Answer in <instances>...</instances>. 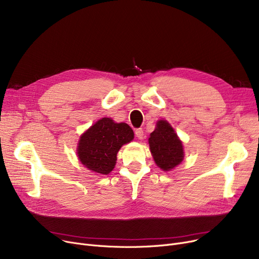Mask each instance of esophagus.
<instances>
[{
	"label": "esophagus",
	"mask_w": 259,
	"mask_h": 259,
	"mask_svg": "<svg viewBox=\"0 0 259 259\" xmlns=\"http://www.w3.org/2000/svg\"><path fill=\"white\" fill-rule=\"evenodd\" d=\"M135 137H137L139 140H143L144 139V130L142 128L135 130Z\"/></svg>",
	"instance_id": "1"
}]
</instances>
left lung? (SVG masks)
Segmentation results:
<instances>
[{
  "label": "left lung",
  "instance_id": "8db88e82",
  "mask_svg": "<svg viewBox=\"0 0 259 259\" xmlns=\"http://www.w3.org/2000/svg\"><path fill=\"white\" fill-rule=\"evenodd\" d=\"M148 141L155 164L161 170L170 171L183 161V143L167 120L156 122L155 130Z\"/></svg>",
  "mask_w": 259,
  "mask_h": 259
}]
</instances>
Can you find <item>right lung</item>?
<instances>
[{"label":"right lung","instance_id":"add662e5","mask_svg":"<svg viewBox=\"0 0 259 259\" xmlns=\"http://www.w3.org/2000/svg\"><path fill=\"white\" fill-rule=\"evenodd\" d=\"M133 139V130L126 122H114L110 117H103L80 135L76 153L79 161L89 170L109 174L115 166L120 147Z\"/></svg>","mask_w":259,"mask_h":259}]
</instances>
